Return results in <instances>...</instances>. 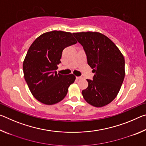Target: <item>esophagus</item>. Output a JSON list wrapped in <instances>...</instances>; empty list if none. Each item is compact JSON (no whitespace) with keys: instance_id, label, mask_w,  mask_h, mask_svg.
Instances as JSON below:
<instances>
[{"instance_id":"34e87169","label":"esophagus","mask_w":146,"mask_h":146,"mask_svg":"<svg viewBox=\"0 0 146 146\" xmlns=\"http://www.w3.org/2000/svg\"><path fill=\"white\" fill-rule=\"evenodd\" d=\"M76 79H77V80H81V79H82V77H81V76H76Z\"/></svg>"}]
</instances>
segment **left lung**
<instances>
[{
  "label": "left lung",
  "mask_w": 146,
  "mask_h": 146,
  "mask_svg": "<svg viewBox=\"0 0 146 146\" xmlns=\"http://www.w3.org/2000/svg\"><path fill=\"white\" fill-rule=\"evenodd\" d=\"M83 46L88 63L93 73L88 87L82 91L85 100L94 107L100 108L111 102L120 90L125 76V60L122 53L113 42L98 32L73 33Z\"/></svg>",
  "instance_id": "obj_1"
}]
</instances>
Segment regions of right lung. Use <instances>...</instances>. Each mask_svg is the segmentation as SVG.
I'll return each instance as SVG.
<instances>
[{
	"label": "right lung",
	"mask_w": 146,
	"mask_h": 146,
	"mask_svg": "<svg viewBox=\"0 0 146 146\" xmlns=\"http://www.w3.org/2000/svg\"><path fill=\"white\" fill-rule=\"evenodd\" d=\"M76 43L70 32L52 31L42 34L29 47L23 62L24 76L31 94L40 102L53 105L67 95L76 76L57 74L55 70L61 62L63 49Z\"/></svg>",
	"instance_id": "right-lung-1"
}]
</instances>
